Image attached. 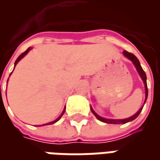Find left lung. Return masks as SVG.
Returning a JSON list of instances; mask_svg holds the SVG:
<instances>
[{"label": "left lung", "mask_w": 160, "mask_h": 160, "mask_svg": "<svg viewBox=\"0 0 160 160\" xmlns=\"http://www.w3.org/2000/svg\"><path fill=\"white\" fill-rule=\"evenodd\" d=\"M123 54L124 56L128 57V59L131 60L133 63L134 64V66L136 68V69H137L138 73H140V75H141V79L143 80V82H144V85H145V88H146V99H145V103H146V100H147V98H148V85H147V75H146V73L144 72V70L142 69V68H141V64H140V62H139V60L137 59V57L133 55L132 53H129L126 51V50H124L123 51ZM142 108L141 107L139 111H138L137 113H135L134 116H132L130 118H126V119H121V120H116V119H106V118H101L99 117L98 115L95 112V111L91 108V111L93 113V115L96 117V118L98 119L99 121L101 122H106V123H111V124H120V123H126V122H131V121L134 120L135 118H137L138 116L140 115L141 113V111H142Z\"/></svg>", "instance_id": "1"}]
</instances>
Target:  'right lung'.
I'll use <instances>...</instances> for the list:
<instances>
[{
    "label": "right lung",
    "mask_w": 160,
    "mask_h": 160,
    "mask_svg": "<svg viewBox=\"0 0 160 160\" xmlns=\"http://www.w3.org/2000/svg\"><path fill=\"white\" fill-rule=\"evenodd\" d=\"M30 49H31V48H28V49H26V51H25V52H23L22 54H21V55H20V56H19V57H18V58H17V60H16L15 61V63H14V67L16 66V64H17V63L19 62V61L20 59H21V58H23V57H24V56H26V54H27V53L29 52V50ZM64 112H65V109H64V110H63V111H62V114H61V116H60L59 118H57V119H56V120H55V121H53V122H49V123H46V124H43V125H48V124H53V123H55V122H57V121H59L60 120V118H62V115L64 114Z\"/></svg>",
    "instance_id": "1"
}]
</instances>
